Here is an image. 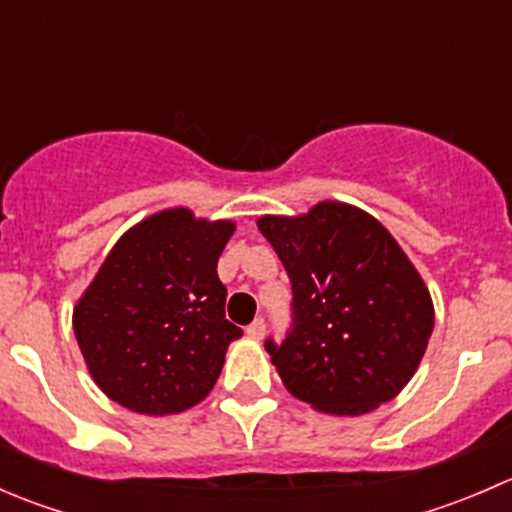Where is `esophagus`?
<instances>
[{
    "label": "esophagus",
    "instance_id": "1",
    "mask_svg": "<svg viewBox=\"0 0 512 512\" xmlns=\"http://www.w3.org/2000/svg\"><path fill=\"white\" fill-rule=\"evenodd\" d=\"M245 332H247V337L255 339V342H257V339L265 337V322H262V319H255L252 324H247Z\"/></svg>",
    "mask_w": 512,
    "mask_h": 512
}]
</instances>
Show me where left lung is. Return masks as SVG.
I'll use <instances>...</instances> for the list:
<instances>
[{
  "mask_svg": "<svg viewBox=\"0 0 512 512\" xmlns=\"http://www.w3.org/2000/svg\"><path fill=\"white\" fill-rule=\"evenodd\" d=\"M257 227L292 282V332L265 344L289 394L334 416L399 396L426 354L433 302L391 232L339 200L262 215Z\"/></svg>",
  "mask_w": 512,
  "mask_h": 512,
  "instance_id": "left-lung-1",
  "label": "left lung"
}]
</instances>
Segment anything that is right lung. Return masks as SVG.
<instances>
[{
  "label": "right lung",
  "instance_id": "right-lung-1",
  "mask_svg": "<svg viewBox=\"0 0 512 512\" xmlns=\"http://www.w3.org/2000/svg\"><path fill=\"white\" fill-rule=\"evenodd\" d=\"M232 220L188 208L148 215L118 237L74 307V334L98 389L128 411L180 414L213 391L230 342L218 260Z\"/></svg>",
  "mask_w": 512,
  "mask_h": 512
}]
</instances>
